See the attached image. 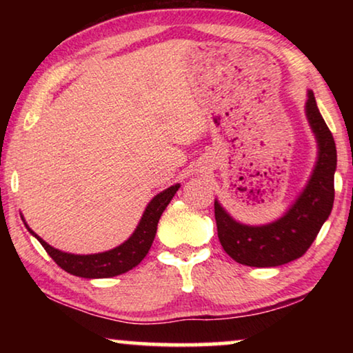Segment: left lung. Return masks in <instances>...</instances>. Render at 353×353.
I'll return each instance as SVG.
<instances>
[{"mask_svg": "<svg viewBox=\"0 0 353 353\" xmlns=\"http://www.w3.org/2000/svg\"><path fill=\"white\" fill-rule=\"evenodd\" d=\"M305 113L318 141V160L308 183L282 218L265 225H246L235 221L214 201L218 238L223 249L236 263L254 268H272L299 259L316 240L334 201L336 146L333 135L307 93Z\"/></svg>", "mask_w": 353, "mask_h": 353, "instance_id": "left-lung-1", "label": "left lung"}]
</instances>
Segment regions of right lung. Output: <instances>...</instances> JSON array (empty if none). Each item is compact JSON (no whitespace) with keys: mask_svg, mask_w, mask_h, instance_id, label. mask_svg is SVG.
Here are the masks:
<instances>
[{"mask_svg":"<svg viewBox=\"0 0 353 353\" xmlns=\"http://www.w3.org/2000/svg\"><path fill=\"white\" fill-rule=\"evenodd\" d=\"M179 187H181V185L176 183L172 185V187L162 191V193H159L157 196H154L151 202L148 204L145 213H143V216L140 219L139 225H137V229L134 230V234L130 235L123 244H119L118 248L107 250V252L90 254V255H74V254L62 252V250L54 249L46 241L41 240L34 230L29 229V225L26 223L25 225L26 229L31 232V235L37 238L41 246L45 248L48 255H50L63 271L83 279L115 277V276H119V274L130 271L132 268L139 265L143 259H145L146 254L149 252V249L152 246L155 232H157L159 219L162 216L166 205L171 202L172 196L176 194Z\"/></svg>","mask_w":353,"mask_h":353,"instance_id":"1","label":"right lung"}]
</instances>
